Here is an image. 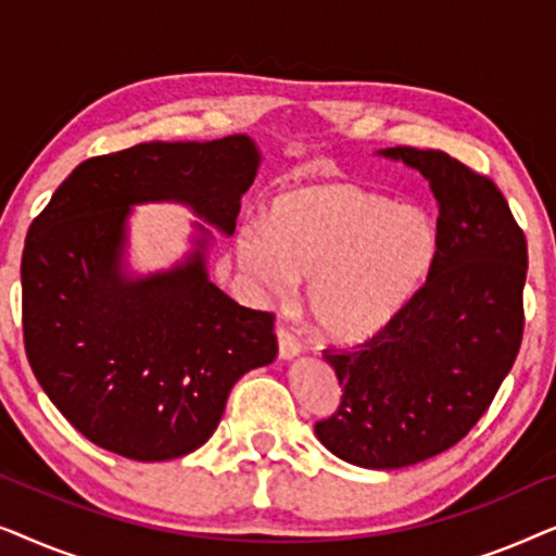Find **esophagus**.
<instances>
[{
  "label": "esophagus",
  "mask_w": 556,
  "mask_h": 556,
  "mask_svg": "<svg viewBox=\"0 0 556 556\" xmlns=\"http://www.w3.org/2000/svg\"><path fill=\"white\" fill-rule=\"evenodd\" d=\"M278 354L280 359H291V356H295L301 352V341L293 337L291 331L286 329V326H278Z\"/></svg>",
  "instance_id": "34e87169"
}]
</instances>
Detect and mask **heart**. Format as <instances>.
Listing matches in <instances>:
<instances>
[{"mask_svg":"<svg viewBox=\"0 0 556 556\" xmlns=\"http://www.w3.org/2000/svg\"><path fill=\"white\" fill-rule=\"evenodd\" d=\"M438 245L428 212L356 185L280 197L268 223L248 219L235 238L240 268L263 291L283 299L308 278L311 321L341 344L375 337L413 303Z\"/></svg>","mask_w":556,"mask_h":556,"instance_id":"1","label":"heart"}]
</instances>
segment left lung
Masks as SVG:
<instances>
[{"label":"left lung","instance_id":"left-lung-1","mask_svg":"<svg viewBox=\"0 0 556 556\" xmlns=\"http://www.w3.org/2000/svg\"><path fill=\"white\" fill-rule=\"evenodd\" d=\"M384 156L422 172L440 204L438 257L413 303L352 349H324L341 402L316 435L341 460L394 470L473 430L523 339L527 238L485 174L438 149Z\"/></svg>","mask_w":556,"mask_h":556}]
</instances>
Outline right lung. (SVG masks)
Listing matches in <instances>:
<instances>
[{
	"mask_svg": "<svg viewBox=\"0 0 556 556\" xmlns=\"http://www.w3.org/2000/svg\"><path fill=\"white\" fill-rule=\"evenodd\" d=\"M248 136L151 141L86 159L29 225L22 337L37 382L103 451L172 460L210 440L232 384L276 359V316L207 280L204 255L159 276L118 273L128 207L177 200L230 235L255 179Z\"/></svg>",
	"mask_w": 556,
	"mask_h": 556,
	"instance_id": "add662e5",
	"label": "right lung"
}]
</instances>
